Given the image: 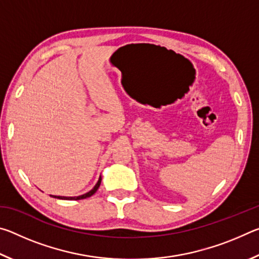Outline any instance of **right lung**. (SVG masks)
I'll return each instance as SVG.
<instances>
[{
    "instance_id": "1",
    "label": "right lung",
    "mask_w": 259,
    "mask_h": 259,
    "mask_svg": "<svg viewBox=\"0 0 259 259\" xmlns=\"http://www.w3.org/2000/svg\"><path fill=\"white\" fill-rule=\"evenodd\" d=\"M100 183H102V177H99L97 184H96L93 190L89 191L88 193H85V194H83V195H78V196H57V195H51V196H52V198L61 199V200H82V199H87V198H90L91 195H94L95 193L97 192V190H98L99 186H100Z\"/></svg>"
}]
</instances>
